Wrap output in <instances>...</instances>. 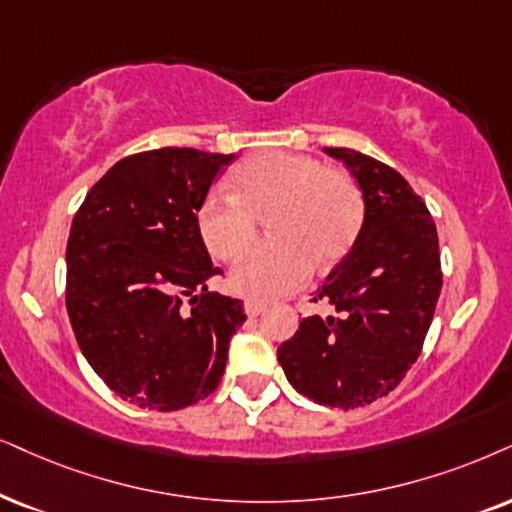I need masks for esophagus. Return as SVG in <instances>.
Masks as SVG:
<instances>
[{
  "label": "esophagus",
  "mask_w": 512,
  "mask_h": 512,
  "mask_svg": "<svg viewBox=\"0 0 512 512\" xmlns=\"http://www.w3.org/2000/svg\"><path fill=\"white\" fill-rule=\"evenodd\" d=\"M264 309H267V304L264 302H257V300H248L245 302V314L250 316V319H255V316H260Z\"/></svg>",
  "instance_id": "obj_1"
}]
</instances>
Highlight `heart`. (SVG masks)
I'll return each mask as SVG.
<instances>
[{"instance_id":"1","label":"heart","mask_w":512,"mask_h":512,"mask_svg":"<svg viewBox=\"0 0 512 512\" xmlns=\"http://www.w3.org/2000/svg\"><path fill=\"white\" fill-rule=\"evenodd\" d=\"M271 238L255 245L231 274V288L269 300L300 286L309 271L338 262L361 224V193L338 167L312 155L267 151L245 158L231 177V196L210 193L196 212L198 234L217 260L234 262L255 238L257 215Z\"/></svg>"}]
</instances>
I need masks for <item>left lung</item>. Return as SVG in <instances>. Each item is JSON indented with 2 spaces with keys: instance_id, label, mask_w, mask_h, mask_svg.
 Wrapping results in <instances>:
<instances>
[{
  "instance_id": "left-lung-1",
  "label": "left lung",
  "mask_w": 512,
  "mask_h": 512,
  "mask_svg": "<svg viewBox=\"0 0 512 512\" xmlns=\"http://www.w3.org/2000/svg\"><path fill=\"white\" fill-rule=\"evenodd\" d=\"M323 151L357 179L364 219L314 297L338 314L302 319L276 359L304 397L359 409L392 392L418 359L442 290L437 226L397 170L352 148Z\"/></svg>"
}]
</instances>
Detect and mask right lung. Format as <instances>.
Wrapping results in <instances>:
<instances>
[{
    "label": "right lung",
    "instance_id": "obj_1",
    "mask_svg": "<svg viewBox=\"0 0 512 512\" xmlns=\"http://www.w3.org/2000/svg\"><path fill=\"white\" fill-rule=\"evenodd\" d=\"M234 158L170 146L129 155L96 181L70 226L66 307L77 345L141 409L208 397L245 321L241 302L208 290L219 269L196 226Z\"/></svg>",
    "mask_w": 512,
    "mask_h": 512
}]
</instances>
